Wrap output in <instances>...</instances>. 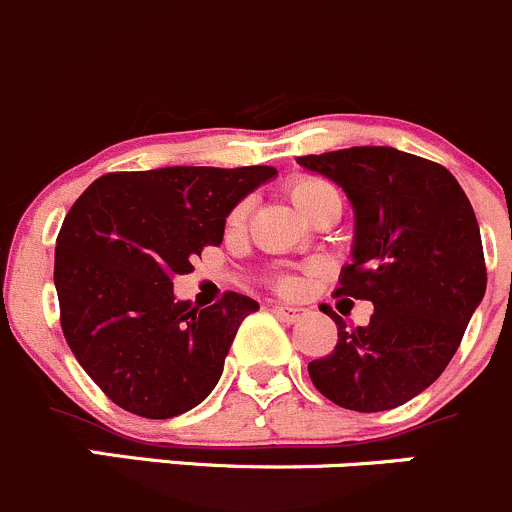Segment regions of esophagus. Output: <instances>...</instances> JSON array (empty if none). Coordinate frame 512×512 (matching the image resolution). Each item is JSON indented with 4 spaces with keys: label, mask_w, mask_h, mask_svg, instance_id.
<instances>
[{
    "label": "esophagus",
    "mask_w": 512,
    "mask_h": 512,
    "mask_svg": "<svg viewBox=\"0 0 512 512\" xmlns=\"http://www.w3.org/2000/svg\"><path fill=\"white\" fill-rule=\"evenodd\" d=\"M275 314L282 319V322H299V319L307 314V309L302 307H289V304H275Z\"/></svg>",
    "instance_id": "1"
}]
</instances>
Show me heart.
Wrapping results in <instances>:
<instances>
[{
    "mask_svg": "<svg viewBox=\"0 0 512 512\" xmlns=\"http://www.w3.org/2000/svg\"><path fill=\"white\" fill-rule=\"evenodd\" d=\"M287 195H289V200L297 205L299 213L304 215V213H309V210H312L319 200L329 198V195H339V193L327 178H319V175H312V173H299V175H294V178H289ZM247 210H250L247 200L237 203L235 208L230 210V215H227V227H230V230H240L247 220ZM280 287L289 292V289H294V280H282Z\"/></svg>",
    "mask_w": 512,
    "mask_h": 512,
    "instance_id": "1",
    "label": "heart"
}]
</instances>
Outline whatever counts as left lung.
<instances>
[{
    "label": "left lung",
    "instance_id": "1",
    "mask_svg": "<svg viewBox=\"0 0 512 512\" xmlns=\"http://www.w3.org/2000/svg\"><path fill=\"white\" fill-rule=\"evenodd\" d=\"M299 165L344 188L356 213L354 262L337 292L374 304L366 327L309 361L322 396L361 414L406 404L433 384L456 354L485 294V257L476 213L443 165L386 146H356Z\"/></svg>",
    "mask_w": 512,
    "mask_h": 512
}]
</instances>
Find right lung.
<instances>
[{
	"label": "right lung",
	"instance_id": "obj_1",
	"mask_svg": "<svg viewBox=\"0 0 512 512\" xmlns=\"http://www.w3.org/2000/svg\"><path fill=\"white\" fill-rule=\"evenodd\" d=\"M272 165L108 173L66 213L54 285L66 344L98 389L143 418H173L218 384L255 299L225 292L213 307L178 302L173 277L223 242L225 218Z\"/></svg>",
	"mask_w": 512,
	"mask_h": 512
}]
</instances>
